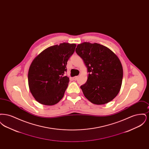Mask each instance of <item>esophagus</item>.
<instances>
[{"label": "esophagus", "mask_w": 149, "mask_h": 149, "mask_svg": "<svg viewBox=\"0 0 149 149\" xmlns=\"http://www.w3.org/2000/svg\"><path fill=\"white\" fill-rule=\"evenodd\" d=\"M72 79H73L74 80H76L78 79V77H74Z\"/></svg>", "instance_id": "obj_1"}]
</instances>
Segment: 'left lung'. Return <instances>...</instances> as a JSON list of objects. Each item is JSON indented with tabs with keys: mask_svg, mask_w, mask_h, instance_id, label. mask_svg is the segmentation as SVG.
Listing matches in <instances>:
<instances>
[{
	"mask_svg": "<svg viewBox=\"0 0 149 149\" xmlns=\"http://www.w3.org/2000/svg\"><path fill=\"white\" fill-rule=\"evenodd\" d=\"M75 51L89 73L86 83L80 86L85 98L97 105L112 100L122 82L123 68L119 58L112 50L97 43H81Z\"/></svg>",
	"mask_w": 149,
	"mask_h": 149,
	"instance_id": "obj_1",
	"label": "left lung"
}]
</instances>
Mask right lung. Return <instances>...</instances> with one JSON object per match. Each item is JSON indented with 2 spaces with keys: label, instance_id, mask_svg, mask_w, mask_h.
Returning a JSON list of instances; mask_svg holds the SVG:
<instances>
[{
  "label": "right lung",
  "instance_id": "add662e5",
  "mask_svg": "<svg viewBox=\"0 0 149 149\" xmlns=\"http://www.w3.org/2000/svg\"><path fill=\"white\" fill-rule=\"evenodd\" d=\"M76 46L66 42L52 46L33 60L28 74L29 88L40 103L52 106L63 98L69 82L64 75L66 66Z\"/></svg>",
  "mask_w": 149,
  "mask_h": 149
}]
</instances>
